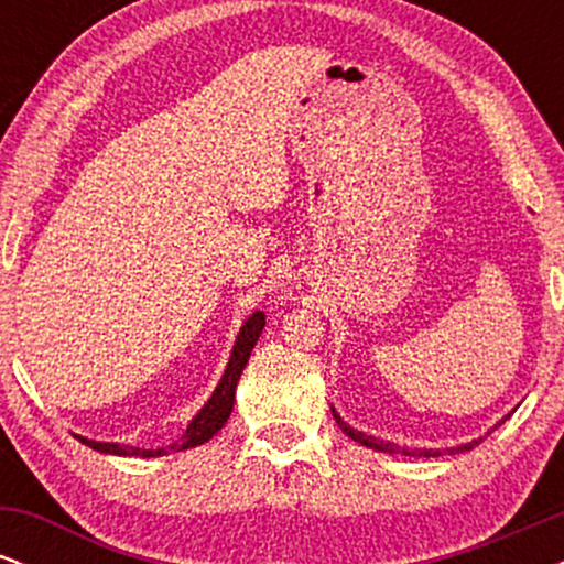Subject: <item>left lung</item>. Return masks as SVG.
<instances>
[{
  "instance_id": "left-lung-1",
  "label": "left lung",
  "mask_w": 564,
  "mask_h": 564,
  "mask_svg": "<svg viewBox=\"0 0 564 564\" xmlns=\"http://www.w3.org/2000/svg\"><path fill=\"white\" fill-rule=\"evenodd\" d=\"M334 411V408H332ZM334 419H336V424L341 426V432H345L347 437H352L355 443H360V445H366V448H373V451H381V453H400V456H424V458H435V456H443V453H464V451H471L475 448V445H480V440H471V443H464V445H458V448H445V451H432V448H400V445H394V443H387V440H379V437H371V435H366V432H358V430H352V426H349L347 422H341V416L339 413L334 411ZM503 422V419H501ZM498 422V424H501ZM496 424V426H498Z\"/></svg>"
}]
</instances>
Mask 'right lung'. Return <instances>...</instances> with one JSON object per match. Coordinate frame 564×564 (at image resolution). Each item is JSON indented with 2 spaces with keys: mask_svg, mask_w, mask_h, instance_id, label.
<instances>
[{
  "mask_svg": "<svg viewBox=\"0 0 564 564\" xmlns=\"http://www.w3.org/2000/svg\"><path fill=\"white\" fill-rule=\"evenodd\" d=\"M264 328V313L257 310L254 315H249L246 323L241 326V332L236 336V345H232L228 368H225L223 379H219L217 390L212 392V398L206 400V405L193 416V422L187 424V430L183 432V437L177 443L166 445V448H156V451H145V448H134V445H119V443H97V440L89 437H79V443L89 445L93 451L100 453H111V456H140V458H156V456H166V453H177V451H187L196 448V445H204L206 440H212L223 430L225 422L230 419L232 411V400H236V384L241 379L246 364H249V355L254 349L257 339H260Z\"/></svg>",
  "mask_w": 564,
  "mask_h": 564,
  "instance_id": "add662e5",
  "label": "right lung"
}]
</instances>
